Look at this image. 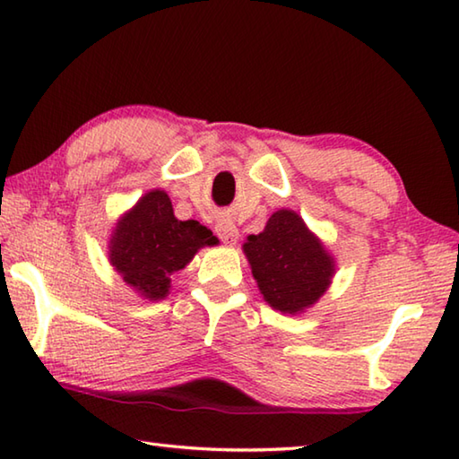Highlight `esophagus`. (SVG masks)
<instances>
[{"mask_svg":"<svg viewBox=\"0 0 459 459\" xmlns=\"http://www.w3.org/2000/svg\"><path fill=\"white\" fill-rule=\"evenodd\" d=\"M215 234H217V238L221 239L223 244H228V246H234L238 242V238H239V231H238L236 225L231 223V221H225V220L217 221Z\"/></svg>","mask_w":459,"mask_h":459,"instance_id":"obj_1","label":"esophagus"}]
</instances>
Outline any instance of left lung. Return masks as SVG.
Returning <instances> with one entry per match:
<instances>
[{"mask_svg":"<svg viewBox=\"0 0 459 459\" xmlns=\"http://www.w3.org/2000/svg\"><path fill=\"white\" fill-rule=\"evenodd\" d=\"M260 294L282 315H302L323 299L336 274L334 255L294 209H278L242 246Z\"/></svg>","mask_w":459,"mask_h":459,"instance_id":"8db88e82","label":"left lung"}]
</instances>
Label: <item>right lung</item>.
I'll return each instance as SVG.
<instances>
[{"mask_svg":"<svg viewBox=\"0 0 459 459\" xmlns=\"http://www.w3.org/2000/svg\"><path fill=\"white\" fill-rule=\"evenodd\" d=\"M217 238L195 220L181 221L163 189H151L118 217L108 239V262L143 300H163L171 276Z\"/></svg>","mask_w":459,"mask_h":459,"instance_id":"add662e5","label":"right lung"}]
</instances>
